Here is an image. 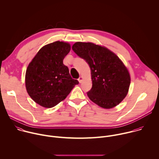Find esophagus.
Returning a JSON list of instances; mask_svg holds the SVG:
<instances>
[{"label": "esophagus", "mask_w": 159, "mask_h": 159, "mask_svg": "<svg viewBox=\"0 0 159 159\" xmlns=\"http://www.w3.org/2000/svg\"><path fill=\"white\" fill-rule=\"evenodd\" d=\"M78 80H79V83H81V82H82V80H83V77L80 76V77L78 79Z\"/></svg>", "instance_id": "esophagus-1"}]
</instances>
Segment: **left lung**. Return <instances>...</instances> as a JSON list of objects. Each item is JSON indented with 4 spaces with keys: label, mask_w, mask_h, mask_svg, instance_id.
<instances>
[{
    "label": "left lung",
    "mask_w": 159,
    "mask_h": 159,
    "mask_svg": "<svg viewBox=\"0 0 159 159\" xmlns=\"http://www.w3.org/2000/svg\"><path fill=\"white\" fill-rule=\"evenodd\" d=\"M72 50L90 66L93 87L87 92L89 99L105 109L119 104L126 96L131 81L127 68L119 57L93 43L77 42Z\"/></svg>",
    "instance_id": "obj_1"
}]
</instances>
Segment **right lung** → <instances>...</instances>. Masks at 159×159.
<instances>
[{"label": "right lung", "instance_id": "obj_1", "mask_svg": "<svg viewBox=\"0 0 159 159\" xmlns=\"http://www.w3.org/2000/svg\"><path fill=\"white\" fill-rule=\"evenodd\" d=\"M70 51L69 43L57 41L42 47L30 63L26 87L30 96L39 105L47 108L55 106L79 84L63 63Z\"/></svg>", "mask_w": 159, "mask_h": 159}]
</instances>
